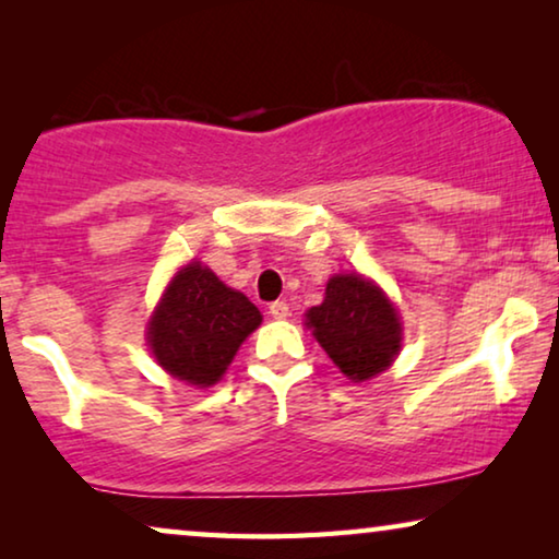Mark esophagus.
Segmentation results:
<instances>
[{
	"mask_svg": "<svg viewBox=\"0 0 559 559\" xmlns=\"http://www.w3.org/2000/svg\"><path fill=\"white\" fill-rule=\"evenodd\" d=\"M270 316H272L274 320H285V318H289V305H287L285 300L272 302V305H270Z\"/></svg>",
	"mask_w": 559,
	"mask_h": 559,
	"instance_id": "34e87169",
	"label": "esophagus"
}]
</instances>
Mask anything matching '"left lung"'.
I'll return each instance as SVG.
<instances>
[{
  "label": "left lung",
  "mask_w": 559,
  "mask_h": 559,
  "mask_svg": "<svg viewBox=\"0 0 559 559\" xmlns=\"http://www.w3.org/2000/svg\"><path fill=\"white\" fill-rule=\"evenodd\" d=\"M305 325L350 381L386 371L402 348V323L392 300L356 272L328 280L325 300L305 312Z\"/></svg>",
  "instance_id": "left-lung-1"
}]
</instances>
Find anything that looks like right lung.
<instances>
[{
  "mask_svg": "<svg viewBox=\"0 0 559 559\" xmlns=\"http://www.w3.org/2000/svg\"><path fill=\"white\" fill-rule=\"evenodd\" d=\"M262 312L239 289L226 287L209 266L190 262L175 274L152 312L147 343L173 379L198 389L213 386Z\"/></svg>",
  "mask_w": 559,
  "mask_h": 559,
  "instance_id": "right-lung-1",
  "label": "right lung"
}]
</instances>
